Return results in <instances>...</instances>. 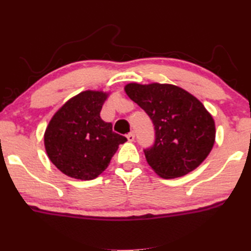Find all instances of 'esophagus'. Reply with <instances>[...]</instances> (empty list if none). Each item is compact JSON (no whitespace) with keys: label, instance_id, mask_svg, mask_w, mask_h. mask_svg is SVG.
Returning <instances> with one entry per match:
<instances>
[{"label":"esophagus","instance_id":"obj_1","mask_svg":"<svg viewBox=\"0 0 251 251\" xmlns=\"http://www.w3.org/2000/svg\"><path fill=\"white\" fill-rule=\"evenodd\" d=\"M127 139H128V141H134L135 140V134L133 133V131H130L129 134H127Z\"/></svg>","mask_w":251,"mask_h":251}]
</instances>
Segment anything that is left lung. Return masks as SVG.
<instances>
[{"instance_id": "8db88e82", "label": "left lung", "mask_w": 251, "mask_h": 251, "mask_svg": "<svg viewBox=\"0 0 251 251\" xmlns=\"http://www.w3.org/2000/svg\"><path fill=\"white\" fill-rule=\"evenodd\" d=\"M125 91L154 126V143L144 152L157 175L173 179L201 165L215 141V124L197 98L171 84L129 83Z\"/></svg>"}]
</instances>
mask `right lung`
<instances>
[{"label": "right lung", "instance_id": "obj_1", "mask_svg": "<svg viewBox=\"0 0 251 251\" xmlns=\"http://www.w3.org/2000/svg\"><path fill=\"white\" fill-rule=\"evenodd\" d=\"M107 94L84 91L54 114L45 131L48 157L62 173L92 180L106 169L118 145L126 137L112 129L101 113Z\"/></svg>", "mask_w": 251, "mask_h": 251}]
</instances>
